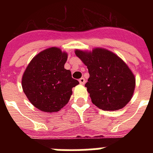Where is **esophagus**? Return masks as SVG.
Segmentation results:
<instances>
[{
	"label": "esophagus",
	"instance_id": "obj_1",
	"mask_svg": "<svg viewBox=\"0 0 153 153\" xmlns=\"http://www.w3.org/2000/svg\"><path fill=\"white\" fill-rule=\"evenodd\" d=\"M79 82H80V84H82V85H83V84H85V82H86V80H85V79H84V78H81V79H79Z\"/></svg>",
	"mask_w": 153,
	"mask_h": 153
}]
</instances>
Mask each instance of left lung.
Listing matches in <instances>:
<instances>
[{
  "label": "left lung",
  "mask_w": 153,
  "mask_h": 153,
  "mask_svg": "<svg viewBox=\"0 0 153 153\" xmlns=\"http://www.w3.org/2000/svg\"><path fill=\"white\" fill-rule=\"evenodd\" d=\"M75 54L88 68L85 84L91 101L102 110H117L126 106L135 89V77L123 60L102 48L92 52L76 50Z\"/></svg>",
  "instance_id": "left-lung-1"
}]
</instances>
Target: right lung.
<instances>
[{"label": "right lung", "instance_id": "1", "mask_svg": "<svg viewBox=\"0 0 153 153\" xmlns=\"http://www.w3.org/2000/svg\"><path fill=\"white\" fill-rule=\"evenodd\" d=\"M67 54L50 48L36 55L22 77V88L28 100L44 112H57L67 104L72 88L79 83L64 68Z\"/></svg>", "mask_w": 153, "mask_h": 153}]
</instances>
